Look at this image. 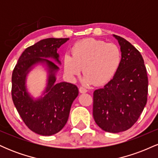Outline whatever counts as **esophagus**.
Segmentation results:
<instances>
[{"mask_svg":"<svg viewBox=\"0 0 158 158\" xmlns=\"http://www.w3.org/2000/svg\"><path fill=\"white\" fill-rule=\"evenodd\" d=\"M79 92H80L81 94H85V93H87L88 92V90H86L85 88H82V87H80V88H79Z\"/></svg>","mask_w":158,"mask_h":158,"instance_id":"obj_1","label":"esophagus"}]
</instances>
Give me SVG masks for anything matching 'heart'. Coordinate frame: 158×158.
<instances>
[{
	"label": "heart",
	"mask_w": 158,
	"mask_h": 158,
	"mask_svg": "<svg viewBox=\"0 0 158 158\" xmlns=\"http://www.w3.org/2000/svg\"><path fill=\"white\" fill-rule=\"evenodd\" d=\"M72 56L63 57L64 73L74 81L82 71L83 83L103 85L115 77L122 62V53L117 45L94 39L77 41L71 48Z\"/></svg>",
	"instance_id": "b5f03b06"
}]
</instances>
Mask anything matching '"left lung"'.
Returning <instances> with one entry per match:
<instances>
[{
	"label": "left lung",
	"instance_id": "8db88e82",
	"mask_svg": "<svg viewBox=\"0 0 158 158\" xmlns=\"http://www.w3.org/2000/svg\"><path fill=\"white\" fill-rule=\"evenodd\" d=\"M122 62L115 77L94 92L93 116L103 131L119 133L137 122L147 102L148 77L140 52L120 36Z\"/></svg>",
	"mask_w": 158,
	"mask_h": 158
}]
</instances>
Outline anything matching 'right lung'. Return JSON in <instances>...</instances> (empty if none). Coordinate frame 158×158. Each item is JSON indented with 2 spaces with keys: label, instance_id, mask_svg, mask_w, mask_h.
I'll use <instances>...</instances> for the list:
<instances>
[{
  "label": "right lung",
  "instance_id": "add662e5",
  "mask_svg": "<svg viewBox=\"0 0 158 158\" xmlns=\"http://www.w3.org/2000/svg\"><path fill=\"white\" fill-rule=\"evenodd\" d=\"M68 40L48 38L29 47L20 56L12 73L14 105L27 126L38 135L50 136L60 131L68 122L72 103L79 94L75 85L57 82V64H61L57 50ZM39 65L47 73L46 86L41 96L35 98L27 88V77Z\"/></svg>",
  "mask_w": 158,
  "mask_h": 158
}]
</instances>
